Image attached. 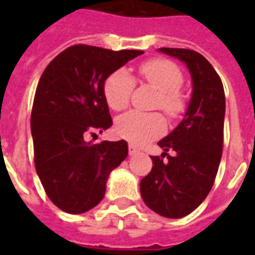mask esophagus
I'll use <instances>...</instances> for the list:
<instances>
[{
    "mask_svg": "<svg viewBox=\"0 0 255 255\" xmlns=\"http://www.w3.org/2000/svg\"><path fill=\"white\" fill-rule=\"evenodd\" d=\"M128 153H129V156L136 155V153H137V148H136L135 145L129 144V145H128Z\"/></svg>",
    "mask_w": 255,
    "mask_h": 255,
    "instance_id": "obj_1",
    "label": "esophagus"
}]
</instances>
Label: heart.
Wrapping results in <instances>:
<instances>
[{
    "mask_svg": "<svg viewBox=\"0 0 255 255\" xmlns=\"http://www.w3.org/2000/svg\"><path fill=\"white\" fill-rule=\"evenodd\" d=\"M140 75L159 92L156 106L174 116L182 110V74L177 66L165 59H152L140 66ZM133 81L126 70H116L104 81L103 94L108 107L122 111L128 106ZM116 133L132 143L141 144L155 139L165 131V120L157 112L144 114L129 111L119 116L115 124Z\"/></svg>",
    "mask_w": 255,
    "mask_h": 255,
    "instance_id": "b5f03b06",
    "label": "heart"
}]
</instances>
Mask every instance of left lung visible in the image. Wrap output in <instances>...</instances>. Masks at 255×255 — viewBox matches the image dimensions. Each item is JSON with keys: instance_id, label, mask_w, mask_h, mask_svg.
I'll return each mask as SVG.
<instances>
[{"instance_id": "8db88e82", "label": "left lung", "mask_w": 255, "mask_h": 255, "mask_svg": "<svg viewBox=\"0 0 255 255\" xmlns=\"http://www.w3.org/2000/svg\"><path fill=\"white\" fill-rule=\"evenodd\" d=\"M157 51L185 63L192 95L181 122L157 143L164 152L161 157H151L153 167L140 182V193L157 214L181 218L192 213L213 186L224 143L225 92L213 66L197 51L169 47ZM168 150L175 155L169 156Z\"/></svg>"}]
</instances>
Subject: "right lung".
Wrapping results in <instances>:
<instances>
[{
    "label": "right lung",
    "mask_w": 255,
    "mask_h": 255,
    "mask_svg": "<svg viewBox=\"0 0 255 255\" xmlns=\"http://www.w3.org/2000/svg\"><path fill=\"white\" fill-rule=\"evenodd\" d=\"M141 54L71 46L50 62L38 82L30 122L34 163L49 198L66 213L98 205L110 173L127 157L124 140L94 143L86 137L112 126L104 81Z\"/></svg>",
    "instance_id": "1"
}]
</instances>
